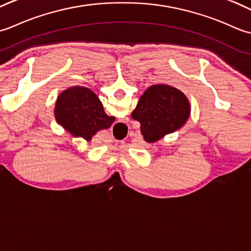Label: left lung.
Instances as JSON below:
<instances>
[{
  "mask_svg": "<svg viewBox=\"0 0 251 251\" xmlns=\"http://www.w3.org/2000/svg\"><path fill=\"white\" fill-rule=\"evenodd\" d=\"M191 115V104L182 91L168 84L148 88L132 111V118L141 124L147 143H155L180 130Z\"/></svg>",
  "mask_w": 251,
  "mask_h": 251,
  "instance_id": "8db88e82",
  "label": "left lung"
}]
</instances>
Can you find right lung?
<instances>
[{
  "mask_svg": "<svg viewBox=\"0 0 251 251\" xmlns=\"http://www.w3.org/2000/svg\"><path fill=\"white\" fill-rule=\"evenodd\" d=\"M54 116L56 122L71 135L89 142L97 132L108 129L115 121V117L106 115L94 92L80 85L71 86L58 95Z\"/></svg>",
  "mask_w": 251,
  "mask_h": 251,
  "instance_id": "right-lung-1",
  "label": "right lung"
}]
</instances>
